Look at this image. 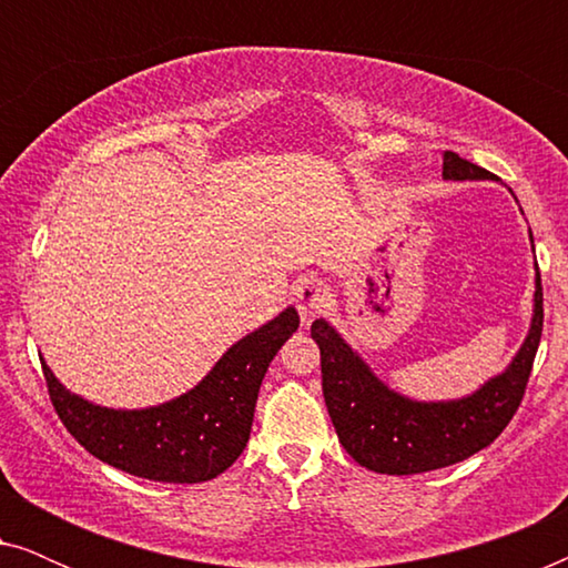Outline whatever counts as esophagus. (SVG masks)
<instances>
[{
  "label": "esophagus",
  "mask_w": 568,
  "mask_h": 568,
  "mask_svg": "<svg viewBox=\"0 0 568 568\" xmlns=\"http://www.w3.org/2000/svg\"><path fill=\"white\" fill-rule=\"evenodd\" d=\"M294 302H297L302 321H313L315 315L325 313L331 307V290L321 278L305 276L294 286Z\"/></svg>",
  "instance_id": "1"
}]
</instances>
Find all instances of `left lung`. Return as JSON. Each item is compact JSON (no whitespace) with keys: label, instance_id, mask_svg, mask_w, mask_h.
Wrapping results in <instances>:
<instances>
[{"label":"left lung","instance_id":"8db88e82","mask_svg":"<svg viewBox=\"0 0 568 568\" xmlns=\"http://www.w3.org/2000/svg\"><path fill=\"white\" fill-rule=\"evenodd\" d=\"M442 178L457 183L496 181L488 170L455 152L442 154ZM310 333L321 346L323 398L331 422L341 445L362 468L387 476L447 468L491 445L519 408L542 333L540 271H535L532 317L523 346L499 375L460 398H408L383 383L325 317H317Z\"/></svg>","mask_w":568,"mask_h":568}]
</instances>
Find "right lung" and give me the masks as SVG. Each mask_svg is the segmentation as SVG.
Returning a JSON list of instances; mask_svg holds the SVG:
<instances>
[{
  "label": "right lung",
  "instance_id": "obj_1",
  "mask_svg": "<svg viewBox=\"0 0 568 568\" xmlns=\"http://www.w3.org/2000/svg\"><path fill=\"white\" fill-rule=\"evenodd\" d=\"M297 328L300 315L290 305L235 341L199 385L146 408L98 406L41 364L61 424L90 455L136 478L201 484L243 455L268 364Z\"/></svg>",
  "mask_w": 568,
  "mask_h": 568
}]
</instances>
